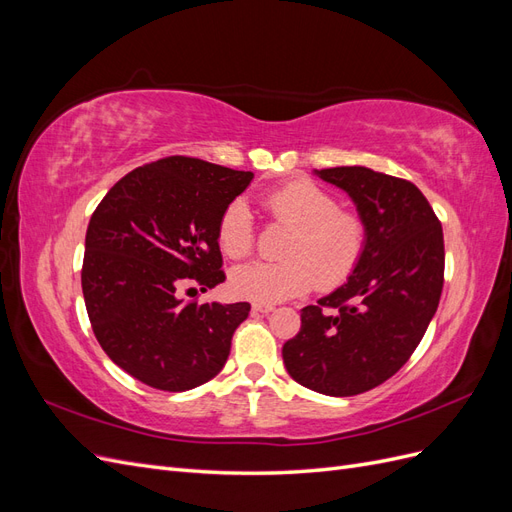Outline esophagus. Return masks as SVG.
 <instances>
[{
	"mask_svg": "<svg viewBox=\"0 0 512 512\" xmlns=\"http://www.w3.org/2000/svg\"><path fill=\"white\" fill-rule=\"evenodd\" d=\"M273 305L271 303H252V312H256V314H271L273 312Z\"/></svg>",
	"mask_w": 512,
	"mask_h": 512,
	"instance_id": "1",
	"label": "esophagus"
}]
</instances>
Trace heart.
I'll list each match as a JSON object with an SVG mask.
<instances>
[{"label": "heart", "mask_w": 512, "mask_h": 512, "mask_svg": "<svg viewBox=\"0 0 512 512\" xmlns=\"http://www.w3.org/2000/svg\"><path fill=\"white\" fill-rule=\"evenodd\" d=\"M273 218L292 226L282 245L284 260L250 262L230 271L237 297L277 303L301 297L312 288H337L359 267L365 254L367 226L359 213L339 209V200L314 181L297 179L267 196ZM254 215L243 198L232 200L218 224V243L228 258L254 250Z\"/></svg>", "instance_id": "1"}]
</instances>
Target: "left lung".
<instances>
[{
	"label": "left lung",
	"mask_w": 512,
	"mask_h": 512,
	"mask_svg": "<svg viewBox=\"0 0 512 512\" xmlns=\"http://www.w3.org/2000/svg\"><path fill=\"white\" fill-rule=\"evenodd\" d=\"M316 175L352 198L367 226L365 254L344 286L301 309V331L282 356L292 380L350 397L389 380L421 344L442 294L444 237L427 198L406 179L365 166Z\"/></svg>",
	"instance_id": "8db88e82"
}]
</instances>
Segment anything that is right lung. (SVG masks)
<instances>
[{
	"mask_svg": "<svg viewBox=\"0 0 512 512\" xmlns=\"http://www.w3.org/2000/svg\"><path fill=\"white\" fill-rule=\"evenodd\" d=\"M252 179L250 170L170 156L119 179L91 215L85 307L102 350L132 378L181 393L222 371L250 303L183 301L179 290L226 280L218 224Z\"/></svg>",
	"mask_w": 512,
	"mask_h": 512,
	"instance_id": "1",
	"label": "right lung"
}]
</instances>
